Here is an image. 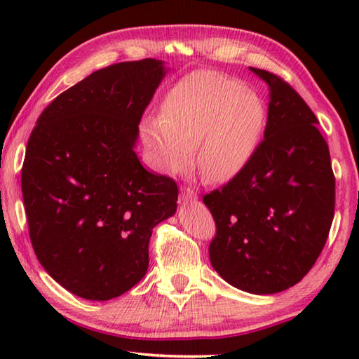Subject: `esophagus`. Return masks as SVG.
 <instances>
[{
  "mask_svg": "<svg viewBox=\"0 0 359 359\" xmlns=\"http://www.w3.org/2000/svg\"><path fill=\"white\" fill-rule=\"evenodd\" d=\"M196 198H198V194H196V191L193 190V188L185 187V188H182V190H180V201L184 204L196 201Z\"/></svg>",
  "mask_w": 359,
  "mask_h": 359,
  "instance_id": "34e87169",
  "label": "esophagus"
}]
</instances>
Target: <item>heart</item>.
<instances>
[{"label":"heart","mask_w":359,"mask_h":359,"mask_svg":"<svg viewBox=\"0 0 359 359\" xmlns=\"http://www.w3.org/2000/svg\"><path fill=\"white\" fill-rule=\"evenodd\" d=\"M266 111L257 93L217 72H199L171 90L160 121L144 125L145 142L168 172L198 166L210 180L238 174L257 149Z\"/></svg>","instance_id":"b5f03b06"}]
</instances>
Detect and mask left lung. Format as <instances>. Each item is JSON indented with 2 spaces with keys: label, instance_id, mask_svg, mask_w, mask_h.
Returning a JSON list of instances; mask_svg holds the SVG:
<instances>
[{
  "label": "left lung",
  "instance_id": "1",
  "mask_svg": "<svg viewBox=\"0 0 359 359\" xmlns=\"http://www.w3.org/2000/svg\"><path fill=\"white\" fill-rule=\"evenodd\" d=\"M269 87L264 137L223 187L204 194L215 222L212 267L253 294L293 287L312 269L334 218L336 179L318 120L282 77L252 68Z\"/></svg>",
  "mask_w": 359,
  "mask_h": 359
}]
</instances>
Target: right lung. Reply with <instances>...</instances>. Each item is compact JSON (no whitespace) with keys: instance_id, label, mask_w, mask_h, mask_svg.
<instances>
[{"instance_id":"add662e5","label":"right lung","mask_w":359,"mask_h":359,"mask_svg":"<svg viewBox=\"0 0 359 359\" xmlns=\"http://www.w3.org/2000/svg\"><path fill=\"white\" fill-rule=\"evenodd\" d=\"M165 72L154 58L95 71L42 111L28 139L22 193L33 250L83 299L135 287L151 229L177 209L175 180L149 172L133 150Z\"/></svg>"}]
</instances>
